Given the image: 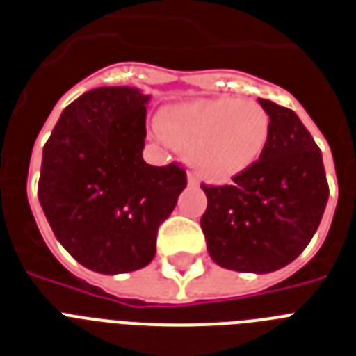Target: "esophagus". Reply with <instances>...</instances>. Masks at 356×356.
<instances>
[{
    "mask_svg": "<svg viewBox=\"0 0 356 356\" xmlns=\"http://www.w3.org/2000/svg\"><path fill=\"white\" fill-rule=\"evenodd\" d=\"M197 179H195V177H193V175H192V173H190V175H188V186H192V188H195V186H197Z\"/></svg>",
    "mask_w": 356,
    "mask_h": 356,
    "instance_id": "esophagus-1",
    "label": "esophagus"
}]
</instances>
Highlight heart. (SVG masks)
<instances>
[{
    "instance_id": "b5f03b06",
    "label": "heart",
    "mask_w": 356,
    "mask_h": 356,
    "mask_svg": "<svg viewBox=\"0 0 356 356\" xmlns=\"http://www.w3.org/2000/svg\"><path fill=\"white\" fill-rule=\"evenodd\" d=\"M155 135L190 152L201 177L228 183L259 161L270 137V117L254 100L201 98L164 109Z\"/></svg>"
}]
</instances>
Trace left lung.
Returning <instances> with one entry per match:
<instances>
[{
  "label": "left lung",
  "mask_w": 356,
  "mask_h": 356,
  "mask_svg": "<svg viewBox=\"0 0 356 356\" xmlns=\"http://www.w3.org/2000/svg\"><path fill=\"white\" fill-rule=\"evenodd\" d=\"M270 117L267 148L232 184L207 186L201 218L210 258L238 273L267 274L298 258L327 204L322 152L293 109L258 98Z\"/></svg>",
  "instance_id": "1"
}]
</instances>
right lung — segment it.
I'll list each match as a JSON object with an SVG mask.
<instances>
[{"label":"right lung","mask_w":356,"mask_h":356,"mask_svg":"<svg viewBox=\"0 0 356 356\" xmlns=\"http://www.w3.org/2000/svg\"><path fill=\"white\" fill-rule=\"evenodd\" d=\"M149 98L129 86L91 89L63 109L43 146V213L62 247L95 273L146 267L186 188L177 164L144 163Z\"/></svg>","instance_id":"obj_1"}]
</instances>
